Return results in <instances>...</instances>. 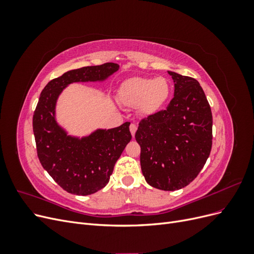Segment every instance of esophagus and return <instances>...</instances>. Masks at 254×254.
<instances>
[{
	"label": "esophagus",
	"mask_w": 254,
	"mask_h": 254,
	"mask_svg": "<svg viewBox=\"0 0 254 254\" xmlns=\"http://www.w3.org/2000/svg\"><path fill=\"white\" fill-rule=\"evenodd\" d=\"M130 132H131V134H132V136H134V134H135V131H136V125L135 124H131L130 125Z\"/></svg>",
	"instance_id": "obj_1"
}]
</instances>
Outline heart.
<instances>
[{
	"instance_id": "obj_1",
	"label": "heart",
	"mask_w": 254,
	"mask_h": 254,
	"mask_svg": "<svg viewBox=\"0 0 254 254\" xmlns=\"http://www.w3.org/2000/svg\"><path fill=\"white\" fill-rule=\"evenodd\" d=\"M171 94V83L164 77H133L122 83L119 90L121 102L129 107L140 106L145 114L157 112Z\"/></svg>"
}]
</instances>
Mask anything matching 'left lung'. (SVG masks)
<instances>
[{
    "instance_id": "8db88e82",
    "label": "left lung",
    "mask_w": 254,
    "mask_h": 254,
    "mask_svg": "<svg viewBox=\"0 0 254 254\" xmlns=\"http://www.w3.org/2000/svg\"><path fill=\"white\" fill-rule=\"evenodd\" d=\"M174 97L165 110L139 123L141 168L149 186L162 190L187 187L204 166L212 148L213 119L199 82L168 71Z\"/></svg>"
}]
</instances>
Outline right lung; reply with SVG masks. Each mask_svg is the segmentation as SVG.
I'll return each mask as SVG.
<instances>
[{"instance_id":"right-lung-1","label":"right lung","mask_w":254,"mask_h":254,"mask_svg":"<svg viewBox=\"0 0 254 254\" xmlns=\"http://www.w3.org/2000/svg\"><path fill=\"white\" fill-rule=\"evenodd\" d=\"M118 64L83 66L51 80L42 90L33 117L38 158L43 168L67 193L91 195L109 182L113 167L131 140L130 123L112 129H97L81 139L67 135L58 125V96L73 82L103 81L119 70Z\"/></svg>"}]
</instances>
